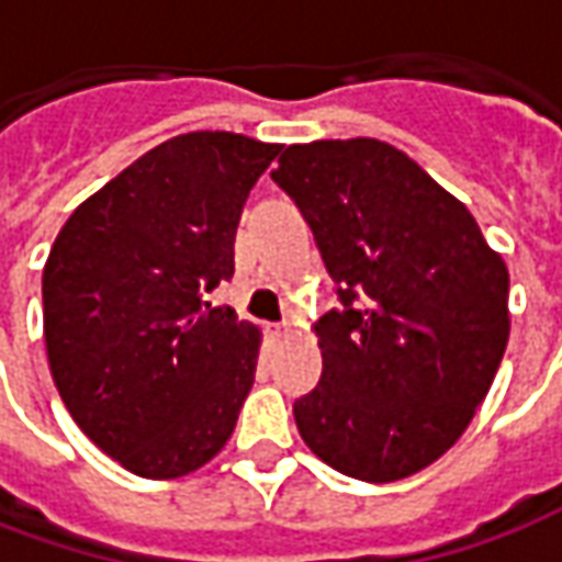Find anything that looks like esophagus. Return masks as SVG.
Here are the masks:
<instances>
[{
	"label": "esophagus",
	"instance_id": "esophagus-1",
	"mask_svg": "<svg viewBox=\"0 0 562 562\" xmlns=\"http://www.w3.org/2000/svg\"><path fill=\"white\" fill-rule=\"evenodd\" d=\"M289 334V325L285 322H280V325H270V337H285Z\"/></svg>",
	"mask_w": 562,
	"mask_h": 562
}]
</instances>
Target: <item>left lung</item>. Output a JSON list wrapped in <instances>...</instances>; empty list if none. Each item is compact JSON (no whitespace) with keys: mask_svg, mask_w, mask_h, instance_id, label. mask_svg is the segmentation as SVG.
Wrapping results in <instances>:
<instances>
[{"mask_svg":"<svg viewBox=\"0 0 562 562\" xmlns=\"http://www.w3.org/2000/svg\"><path fill=\"white\" fill-rule=\"evenodd\" d=\"M270 177L313 228L340 310L294 401L310 451L385 484L430 467L484 401L508 342V268L467 204L376 138L292 144Z\"/></svg>","mask_w":562,"mask_h":562,"instance_id":"left-lung-1","label":"left lung"}]
</instances>
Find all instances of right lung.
Listing matches in <instances>:
<instances>
[{
	"label": "right lung",
	"mask_w": 562,
	"mask_h": 562,
	"mask_svg": "<svg viewBox=\"0 0 562 562\" xmlns=\"http://www.w3.org/2000/svg\"><path fill=\"white\" fill-rule=\"evenodd\" d=\"M234 132L165 140L80 204L42 277L56 391L140 479L195 472L234 434L261 330L207 292L234 277L249 189L280 156Z\"/></svg>",
	"instance_id": "right-lung-1"
}]
</instances>
